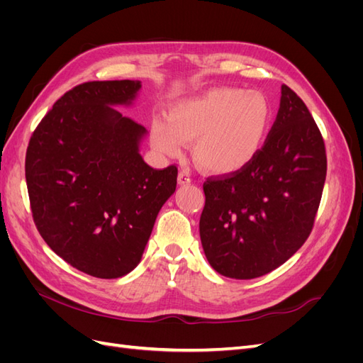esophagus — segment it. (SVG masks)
<instances>
[{
	"label": "esophagus",
	"mask_w": 363,
	"mask_h": 363,
	"mask_svg": "<svg viewBox=\"0 0 363 363\" xmlns=\"http://www.w3.org/2000/svg\"><path fill=\"white\" fill-rule=\"evenodd\" d=\"M192 182V179H191V174L189 172H186V171H180L179 172V183L180 184H189Z\"/></svg>",
	"instance_id": "1"
}]
</instances>
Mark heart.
I'll list each match as a JSON object with an SVG mask.
<instances>
[{
    "label": "heart",
    "mask_w": 363,
    "mask_h": 363,
    "mask_svg": "<svg viewBox=\"0 0 363 363\" xmlns=\"http://www.w3.org/2000/svg\"><path fill=\"white\" fill-rule=\"evenodd\" d=\"M271 106L260 92L216 87L171 107L168 121L155 118L151 140L160 152L180 156L194 140V157L213 174L242 169L265 144Z\"/></svg>",
    "instance_id": "obj_1"
}]
</instances>
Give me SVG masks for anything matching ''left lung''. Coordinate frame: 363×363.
<instances>
[{
    "mask_svg": "<svg viewBox=\"0 0 363 363\" xmlns=\"http://www.w3.org/2000/svg\"><path fill=\"white\" fill-rule=\"evenodd\" d=\"M325 174L321 131L301 98L283 84L277 118L257 156L203 184L200 236L212 268L248 280L283 265L312 232Z\"/></svg>",
    "mask_w": 363,
    "mask_h": 363,
    "instance_id": "1",
    "label": "left lung"
}]
</instances>
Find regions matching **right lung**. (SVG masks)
<instances>
[{
  "label": "right lung",
  "mask_w": 363,
  "mask_h": 363,
  "mask_svg": "<svg viewBox=\"0 0 363 363\" xmlns=\"http://www.w3.org/2000/svg\"><path fill=\"white\" fill-rule=\"evenodd\" d=\"M140 82H86L42 118L28 142L26 180L33 219L48 247L79 271L118 279L144 255L177 167L155 169L139 155L144 125L112 106L131 104Z\"/></svg>",
  "instance_id": "1"
}]
</instances>
